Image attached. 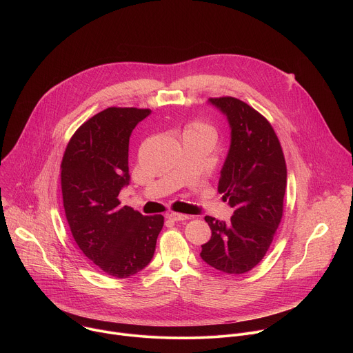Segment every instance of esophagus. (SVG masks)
<instances>
[{
    "instance_id": "obj_1",
    "label": "esophagus",
    "mask_w": 353,
    "mask_h": 353,
    "mask_svg": "<svg viewBox=\"0 0 353 353\" xmlns=\"http://www.w3.org/2000/svg\"><path fill=\"white\" fill-rule=\"evenodd\" d=\"M168 219H170V221H173V222H180V221H187V219H190V216L185 215V214L170 212V214H168Z\"/></svg>"
}]
</instances>
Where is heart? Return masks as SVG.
Listing matches in <instances>:
<instances>
[{
	"label": "heart",
	"mask_w": 353,
	"mask_h": 353,
	"mask_svg": "<svg viewBox=\"0 0 353 353\" xmlns=\"http://www.w3.org/2000/svg\"><path fill=\"white\" fill-rule=\"evenodd\" d=\"M184 135H198V137H205V138L215 141L216 131L211 124H208L205 121L194 120L185 125Z\"/></svg>",
	"instance_id": "heart-1"
}]
</instances>
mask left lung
Wrapping results in <instances>:
<instances>
[{
  "instance_id": "1",
  "label": "left lung",
  "mask_w": 353,
  "mask_h": 353,
  "mask_svg": "<svg viewBox=\"0 0 353 353\" xmlns=\"http://www.w3.org/2000/svg\"><path fill=\"white\" fill-rule=\"evenodd\" d=\"M230 125V148L218 191L234 210L230 221L205 216L212 236L201 259L225 274H244L267 254L283 214L286 163L270 121L243 100L211 97Z\"/></svg>"
}]
</instances>
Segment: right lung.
I'll use <instances>...</instances> for the list:
<instances>
[{
    "label": "right lung",
    "instance_id": "1",
    "mask_svg": "<svg viewBox=\"0 0 353 353\" xmlns=\"http://www.w3.org/2000/svg\"><path fill=\"white\" fill-rule=\"evenodd\" d=\"M149 109L109 108L71 137L61 162V190L72 237L88 260L105 274L128 278L154 257L163 216H143L121 207L130 183L128 143Z\"/></svg>",
    "mask_w": 353,
    "mask_h": 353
}]
</instances>
